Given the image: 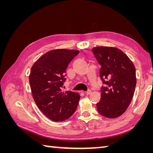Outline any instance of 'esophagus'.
I'll use <instances>...</instances> for the list:
<instances>
[{
  "mask_svg": "<svg viewBox=\"0 0 153 153\" xmlns=\"http://www.w3.org/2000/svg\"><path fill=\"white\" fill-rule=\"evenodd\" d=\"M85 94H86L87 95H89V94H91V90H89V91H86V92H85Z\"/></svg>",
  "mask_w": 153,
  "mask_h": 153,
  "instance_id": "esophagus-1",
  "label": "esophagus"
}]
</instances>
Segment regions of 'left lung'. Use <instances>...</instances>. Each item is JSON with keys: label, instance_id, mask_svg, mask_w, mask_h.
I'll list each match as a JSON object with an SVG mask.
<instances>
[{"label": "left lung", "instance_id": "left-lung-1", "mask_svg": "<svg viewBox=\"0 0 153 153\" xmlns=\"http://www.w3.org/2000/svg\"><path fill=\"white\" fill-rule=\"evenodd\" d=\"M92 52L101 66L100 74L104 84L97 110L104 117L117 118L127 110L132 100L137 84L135 66L117 48L96 47Z\"/></svg>", "mask_w": 153, "mask_h": 153}]
</instances>
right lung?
I'll use <instances>...</instances> for the list:
<instances>
[{
  "label": "right lung",
  "mask_w": 153,
  "mask_h": 153,
  "mask_svg": "<svg viewBox=\"0 0 153 153\" xmlns=\"http://www.w3.org/2000/svg\"><path fill=\"white\" fill-rule=\"evenodd\" d=\"M76 50L56 49L41 56L31 68L29 83L34 100L39 109L53 121L70 117L77 108L80 95L62 91L65 73Z\"/></svg>",
  "instance_id": "add662e5"
}]
</instances>
